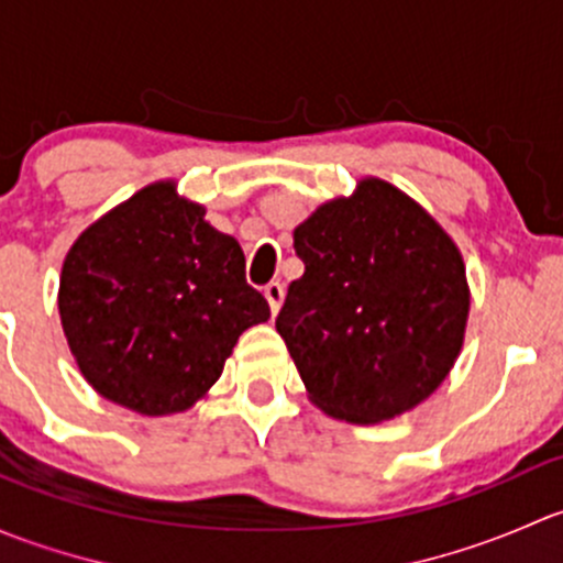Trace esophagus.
I'll return each instance as SVG.
<instances>
[{
  "instance_id": "obj_1",
  "label": "esophagus",
  "mask_w": 563,
  "mask_h": 563,
  "mask_svg": "<svg viewBox=\"0 0 563 563\" xmlns=\"http://www.w3.org/2000/svg\"><path fill=\"white\" fill-rule=\"evenodd\" d=\"M264 297H266V302H269L272 313H277L283 305V299H286V288H283L280 280H272L264 286Z\"/></svg>"
}]
</instances>
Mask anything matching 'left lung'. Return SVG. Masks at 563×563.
<instances>
[{"label":"left lung","mask_w":563,"mask_h":563,"mask_svg":"<svg viewBox=\"0 0 563 563\" xmlns=\"http://www.w3.org/2000/svg\"><path fill=\"white\" fill-rule=\"evenodd\" d=\"M305 275L277 332L310 400L334 419L384 422L433 395L468 318L465 266L439 223L389 181H360L297 231Z\"/></svg>","instance_id":"obj_1"}]
</instances>
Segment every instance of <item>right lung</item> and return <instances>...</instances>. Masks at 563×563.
Segmentation results:
<instances>
[{
    "mask_svg": "<svg viewBox=\"0 0 563 563\" xmlns=\"http://www.w3.org/2000/svg\"><path fill=\"white\" fill-rule=\"evenodd\" d=\"M59 316L84 378L108 400L161 417L190 408L240 334L269 318L240 242L157 181L89 225L67 253Z\"/></svg>",
    "mask_w": 563,
    "mask_h": 563,
    "instance_id": "add662e5",
    "label": "right lung"
}]
</instances>
